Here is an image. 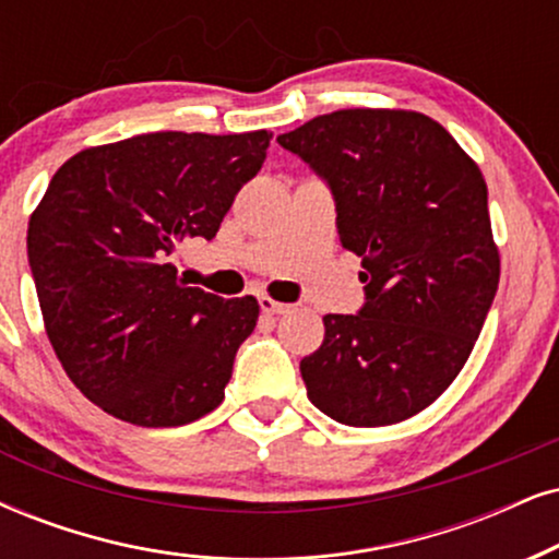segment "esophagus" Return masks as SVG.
<instances>
[{"mask_svg":"<svg viewBox=\"0 0 559 559\" xmlns=\"http://www.w3.org/2000/svg\"><path fill=\"white\" fill-rule=\"evenodd\" d=\"M260 309L267 317H281V314H288L292 312V304H284V301H275V299H267V296H260Z\"/></svg>","mask_w":559,"mask_h":559,"instance_id":"34e87169","label":"esophagus"}]
</instances>
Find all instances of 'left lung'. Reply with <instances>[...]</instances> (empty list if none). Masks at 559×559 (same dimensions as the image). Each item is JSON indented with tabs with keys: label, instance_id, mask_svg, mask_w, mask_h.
<instances>
[{
	"label": "left lung",
	"instance_id": "8db88e82",
	"mask_svg": "<svg viewBox=\"0 0 559 559\" xmlns=\"http://www.w3.org/2000/svg\"><path fill=\"white\" fill-rule=\"evenodd\" d=\"M278 144L330 188L366 301L324 314L299 369L317 409L353 428L413 418L467 364L498 292L487 186L451 133L407 110H337Z\"/></svg>",
	"mask_w": 559,
	"mask_h": 559
}]
</instances>
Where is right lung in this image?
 <instances>
[{
    "label": "right lung",
    "instance_id": "right-lung-1",
    "mask_svg": "<svg viewBox=\"0 0 559 559\" xmlns=\"http://www.w3.org/2000/svg\"><path fill=\"white\" fill-rule=\"evenodd\" d=\"M267 144V131L139 133L74 154L48 182L27 227L48 341L112 418L175 428L222 405L260 307L182 284L173 252L216 237Z\"/></svg>",
    "mask_w": 559,
    "mask_h": 559
}]
</instances>
